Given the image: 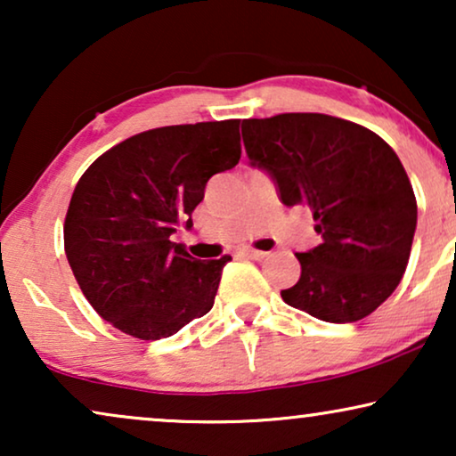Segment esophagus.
Listing matches in <instances>:
<instances>
[{
	"instance_id": "obj_1",
	"label": "esophagus",
	"mask_w": 456,
	"mask_h": 456,
	"mask_svg": "<svg viewBox=\"0 0 456 456\" xmlns=\"http://www.w3.org/2000/svg\"><path fill=\"white\" fill-rule=\"evenodd\" d=\"M242 255H245V257H248V259H257V261L267 257L265 251H257V248H245V251H242Z\"/></svg>"
}]
</instances>
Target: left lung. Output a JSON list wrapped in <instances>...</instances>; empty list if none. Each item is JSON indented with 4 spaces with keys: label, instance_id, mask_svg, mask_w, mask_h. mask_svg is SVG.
Returning a JSON list of instances; mask_svg holds the SVG:
<instances>
[{
    "label": "left lung",
    "instance_id": "1",
    "mask_svg": "<svg viewBox=\"0 0 456 456\" xmlns=\"http://www.w3.org/2000/svg\"><path fill=\"white\" fill-rule=\"evenodd\" d=\"M242 141L282 203L307 205L322 234V245L297 253L301 278L280 292L284 303L330 323L373 314L401 282L417 226L413 186L395 149L326 114L242 120Z\"/></svg>",
    "mask_w": 456,
    "mask_h": 456
}]
</instances>
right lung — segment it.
I'll list each match as a JSON object with an SVG mask.
<instances>
[{
    "mask_svg": "<svg viewBox=\"0 0 456 456\" xmlns=\"http://www.w3.org/2000/svg\"><path fill=\"white\" fill-rule=\"evenodd\" d=\"M240 120L178 124L118 142L72 192L64 248L91 307L120 332L159 340L214 307L230 255L199 261L170 240L192 226L205 184L240 159Z\"/></svg>",
    "mask_w": 456,
    "mask_h": 456,
    "instance_id": "1",
    "label": "right lung"
}]
</instances>
